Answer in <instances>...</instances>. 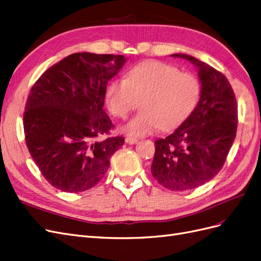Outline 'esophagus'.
<instances>
[{
  "label": "esophagus",
  "mask_w": 261,
  "mask_h": 261,
  "mask_svg": "<svg viewBox=\"0 0 261 261\" xmlns=\"http://www.w3.org/2000/svg\"><path fill=\"white\" fill-rule=\"evenodd\" d=\"M125 142L126 143H129V145H135V143L138 142V139L135 138V137H130V136H127L126 138H125Z\"/></svg>",
  "instance_id": "34e87169"
}]
</instances>
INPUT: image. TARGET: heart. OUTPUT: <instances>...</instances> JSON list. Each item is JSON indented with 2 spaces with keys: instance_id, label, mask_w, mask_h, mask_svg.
<instances>
[{
  "instance_id": "obj_1",
  "label": "heart",
  "mask_w": 261,
  "mask_h": 261,
  "mask_svg": "<svg viewBox=\"0 0 261 261\" xmlns=\"http://www.w3.org/2000/svg\"><path fill=\"white\" fill-rule=\"evenodd\" d=\"M201 96L200 81L194 74L158 60L134 66L126 80L108 85L107 105L111 113L124 119L138 107L142 110L124 126L132 136H145L159 128L174 129L194 111Z\"/></svg>"
}]
</instances>
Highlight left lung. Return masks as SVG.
Instances as JSON below:
<instances>
[{
	"label": "left lung",
	"mask_w": 261,
	"mask_h": 261,
	"mask_svg": "<svg viewBox=\"0 0 261 261\" xmlns=\"http://www.w3.org/2000/svg\"><path fill=\"white\" fill-rule=\"evenodd\" d=\"M197 69L201 96L194 111L173 134L158 139L151 173L173 191L191 190L210 181L222 168L236 139L238 103L228 79L186 54Z\"/></svg>",
	"instance_id": "8db88e82"
}]
</instances>
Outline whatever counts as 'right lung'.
<instances>
[{"mask_svg":"<svg viewBox=\"0 0 261 261\" xmlns=\"http://www.w3.org/2000/svg\"><path fill=\"white\" fill-rule=\"evenodd\" d=\"M123 55L75 53L54 65L32 86L23 129L44 178L61 191H86L101 180L122 136L97 140L113 124L103 110L107 84L126 62Z\"/></svg>","mask_w":261,"mask_h":261,"instance_id":"right-lung-1","label":"right lung"}]
</instances>
